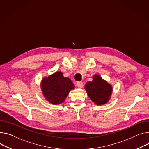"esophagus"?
Instances as JSON below:
<instances>
[{
  "mask_svg": "<svg viewBox=\"0 0 149 149\" xmlns=\"http://www.w3.org/2000/svg\"><path fill=\"white\" fill-rule=\"evenodd\" d=\"M77 86L78 88H82L83 87V83L82 82H77Z\"/></svg>",
  "mask_w": 149,
  "mask_h": 149,
  "instance_id": "esophagus-1",
  "label": "esophagus"
}]
</instances>
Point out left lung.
Segmentation results:
<instances>
[{"mask_svg":"<svg viewBox=\"0 0 149 149\" xmlns=\"http://www.w3.org/2000/svg\"><path fill=\"white\" fill-rule=\"evenodd\" d=\"M93 81L88 82L85 89L90 99L97 105H102L109 100L112 87L99 75H94Z\"/></svg>","mask_w":149,"mask_h":149,"instance_id":"1","label":"left lung"}]
</instances>
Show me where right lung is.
<instances>
[{"instance_id": "right-lung-1", "label": "right lung", "mask_w": 149, "mask_h": 149, "mask_svg": "<svg viewBox=\"0 0 149 149\" xmlns=\"http://www.w3.org/2000/svg\"><path fill=\"white\" fill-rule=\"evenodd\" d=\"M75 87L69 78L64 77L63 73L56 72L42 81L41 88L46 100L53 104L62 103L70 90Z\"/></svg>"}]
</instances>
